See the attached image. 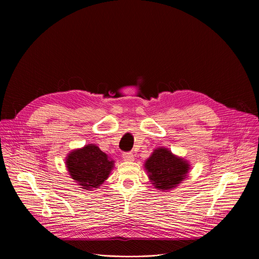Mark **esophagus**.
Masks as SVG:
<instances>
[{
	"label": "esophagus",
	"instance_id": "34e87169",
	"mask_svg": "<svg viewBox=\"0 0 259 259\" xmlns=\"http://www.w3.org/2000/svg\"><path fill=\"white\" fill-rule=\"evenodd\" d=\"M122 158H124L125 161H133L134 155L131 152H125V153H122Z\"/></svg>",
	"mask_w": 259,
	"mask_h": 259
}]
</instances>
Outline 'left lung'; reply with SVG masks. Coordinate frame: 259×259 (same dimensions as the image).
Masks as SVG:
<instances>
[{"instance_id": "1", "label": "left lung", "mask_w": 259, "mask_h": 259, "mask_svg": "<svg viewBox=\"0 0 259 259\" xmlns=\"http://www.w3.org/2000/svg\"><path fill=\"white\" fill-rule=\"evenodd\" d=\"M144 167L154 188L166 192L174 190L187 179L191 165L184 157L173 154L168 148L158 147L147 158Z\"/></svg>"}]
</instances>
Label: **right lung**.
I'll use <instances>...</instances> for the list:
<instances>
[{
    "label": "right lung",
    "mask_w": 259,
    "mask_h": 259,
    "mask_svg": "<svg viewBox=\"0 0 259 259\" xmlns=\"http://www.w3.org/2000/svg\"><path fill=\"white\" fill-rule=\"evenodd\" d=\"M65 164L70 178L88 191L101 187L114 168V160L95 144L74 149L67 154Z\"/></svg>",
    "instance_id": "add662e5"
}]
</instances>
